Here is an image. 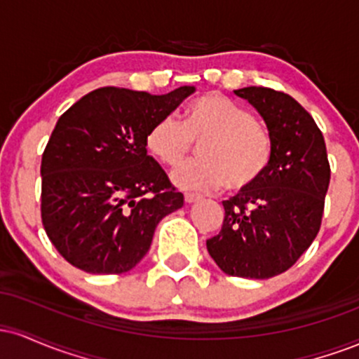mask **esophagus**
I'll list each match as a JSON object with an SVG mask.
<instances>
[{"instance_id":"esophagus-1","label":"esophagus","mask_w":359,"mask_h":359,"mask_svg":"<svg viewBox=\"0 0 359 359\" xmlns=\"http://www.w3.org/2000/svg\"><path fill=\"white\" fill-rule=\"evenodd\" d=\"M184 199H185V203L187 204H194V203H197V201H201L203 199V196H199V194H185L184 196Z\"/></svg>"}]
</instances>
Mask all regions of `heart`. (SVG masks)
<instances>
[{"mask_svg": "<svg viewBox=\"0 0 359 359\" xmlns=\"http://www.w3.org/2000/svg\"><path fill=\"white\" fill-rule=\"evenodd\" d=\"M199 145L201 160L180 167L174 182L189 191L224 185L240 194L265 177L275 154L270 128L255 114L219 93H208L185 106L182 123L165 116L147 131L145 147L162 165H182Z\"/></svg>", "mask_w": 359, "mask_h": 359, "instance_id": "obj_1", "label": "heart"}]
</instances>
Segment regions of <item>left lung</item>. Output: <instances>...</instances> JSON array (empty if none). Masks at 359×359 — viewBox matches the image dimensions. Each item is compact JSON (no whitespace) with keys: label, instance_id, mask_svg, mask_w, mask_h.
<instances>
[{"label":"left lung","instance_id":"1","mask_svg":"<svg viewBox=\"0 0 359 359\" xmlns=\"http://www.w3.org/2000/svg\"><path fill=\"white\" fill-rule=\"evenodd\" d=\"M234 94L265 119L275 154L258 185L222 201V228L205 245L224 273L270 278L295 265L316 240L331 167L319 126L294 97L255 86Z\"/></svg>","mask_w":359,"mask_h":359}]
</instances>
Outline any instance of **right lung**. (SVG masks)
Listing matches in <instances>:
<instances>
[{
	"label": "right lung",
	"mask_w": 359,
	"mask_h": 359,
	"mask_svg": "<svg viewBox=\"0 0 359 359\" xmlns=\"http://www.w3.org/2000/svg\"><path fill=\"white\" fill-rule=\"evenodd\" d=\"M191 86L162 96L100 88L65 111L42 155L40 212L48 240L76 269L125 273L150 250L184 196L147 154V131Z\"/></svg>",
	"instance_id": "1"
}]
</instances>
